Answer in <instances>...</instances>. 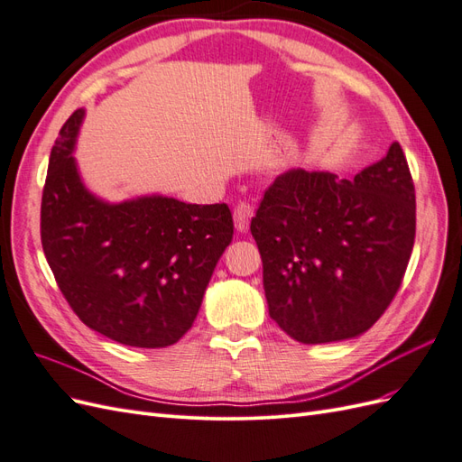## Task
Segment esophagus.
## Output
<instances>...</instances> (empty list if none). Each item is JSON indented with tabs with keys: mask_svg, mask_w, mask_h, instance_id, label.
I'll return each mask as SVG.
<instances>
[{
	"mask_svg": "<svg viewBox=\"0 0 462 462\" xmlns=\"http://www.w3.org/2000/svg\"><path fill=\"white\" fill-rule=\"evenodd\" d=\"M253 214L254 209L250 204L246 202H241L236 204L235 209H233V221H235V229L239 233H246L248 227H250V219H253Z\"/></svg>",
	"mask_w": 462,
	"mask_h": 462,
	"instance_id": "esophagus-1",
	"label": "esophagus"
}]
</instances>
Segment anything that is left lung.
<instances>
[{"mask_svg": "<svg viewBox=\"0 0 462 462\" xmlns=\"http://www.w3.org/2000/svg\"><path fill=\"white\" fill-rule=\"evenodd\" d=\"M414 229L399 143L351 180L302 167L279 175L250 223L270 318L304 345L358 337L393 300Z\"/></svg>", "mask_w": 462, "mask_h": 462, "instance_id": "8db88e82", "label": "left lung"}]
</instances>
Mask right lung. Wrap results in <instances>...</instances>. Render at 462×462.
I'll use <instances>...</instances> for the list:
<instances>
[{"mask_svg":"<svg viewBox=\"0 0 462 462\" xmlns=\"http://www.w3.org/2000/svg\"><path fill=\"white\" fill-rule=\"evenodd\" d=\"M85 116L77 109L67 119L50 153L40 214L46 260L90 329L129 346H170L192 328L233 239L231 209L163 194L97 197L75 160Z\"/></svg>","mask_w":462,"mask_h":462,"instance_id":"1","label":"right lung"}]
</instances>
